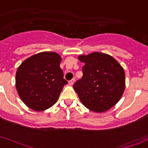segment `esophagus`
Segmentation results:
<instances>
[{
	"instance_id": "esophagus-1",
	"label": "esophagus",
	"mask_w": 148,
	"mask_h": 148,
	"mask_svg": "<svg viewBox=\"0 0 148 148\" xmlns=\"http://www.w3.org/2000/svg\"><path fill=\"white\" fill-rule=\"evenodd\" d=\"M75 79H71L69 81V83L70 85H73L74 83H75Z\"/></svg>"
}]
</instances>
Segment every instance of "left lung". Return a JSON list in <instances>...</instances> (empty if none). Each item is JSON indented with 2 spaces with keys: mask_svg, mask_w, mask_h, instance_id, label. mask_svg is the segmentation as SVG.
Wrapping results in <instances>:
<instances>
[{
  "mask_svg": "<svg viewBox=\"0 0 148 148\" xmlns=\"http://www.w3.org/2000/svg\"><path fill=\"white\" fill-rule=\"evenodd\" d=\"M85 65L82 77L73 85L82 103L97 113L108 110L118 103L125 89L123 67L110 55L92 52L81 55Z\"/></svg>",
  "mask_w": 148,
  "mask_h": 148,
  "instance_id": "obj_1",
  "label": "left lung"
}]
</instances>
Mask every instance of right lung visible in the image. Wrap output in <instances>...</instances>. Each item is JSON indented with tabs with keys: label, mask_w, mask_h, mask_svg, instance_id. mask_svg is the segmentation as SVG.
<instances>
[{
	"label": "right lung",
	"mask_w": 148,
	"mask_h": 148,
	"mask_svg": "<svg viewBox=\"0 0 148 148\" xmlns=\"http://www.w3.org/2000/svg\"><path fill=\"white\" fill-rule=\"evenodd\" d=\"M62 58L53 51L35 54L25 59L16 73V89L23 103L35 111L56 103L67 81L60 68Z\"/></svg>",
	"instance_id": "right-lung-1"
}]
</instances>
